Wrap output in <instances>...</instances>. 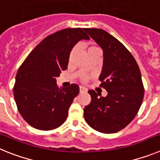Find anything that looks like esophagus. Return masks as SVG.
I'll return each instance as SVG.
<instances>
[{"mask_svg": "<svg viewBox=\"0 0 160 160\" xmlns=\"http://www.w3.org/2000/svg\"><path fill=\"white\" fill-rule=\"evenodd\" d=\"M87 89L83 87H79V92L82 93V92H87Z\"/></svg>", "mask_w": 160, "mask_h": 160, "instance_id": "esophagus-1", "label": "esophagus"}]
</instances>
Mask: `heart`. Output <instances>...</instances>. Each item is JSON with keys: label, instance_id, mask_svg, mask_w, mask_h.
Here are the masks:
<instances>
[{"label": "heart", "instance_id": "obj_1", "mask_svg": "<svg viewBox=\"0 0 160 160\" xmlns=\"http://www.w3.org/2000/svg\"><path fill=\"white\" fill-rule=\"evenodd\" d=\"M90 48H94V47H90Z\"/></svg>", "mask_w": 160, "mask_h": 160}]
</instances>
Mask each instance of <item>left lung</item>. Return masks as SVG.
I'll return each mask as SVG.
<instances>
[{"instance_id": "8db88e82", "label": "left lung", "mask_w": 160, "mask_h": 160, "mask_svg": "<svg viewBox=\"0 0 160 160\" xmlns=\"http://www.w3.org/2000/svg\"><path fill=\"white\" fill-rule=\"evenodd\" d=\"M85 31L102 49L103 66L100 87L106 97L90 90L91 102L84 108L90 128L106 134L118 132L134 119L144 95L141 73L136 61L125 46L107 31L89 28Z\"/></svg>"}]
</instances>
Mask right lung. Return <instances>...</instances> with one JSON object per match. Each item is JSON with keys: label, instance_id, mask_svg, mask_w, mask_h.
Here are the masks:
<instances>
[{"label": "right lung", "instance_id": "obj_1", "mask_svg": "<svg viewBox=\"0 0 160 160\" xmlns=\"http://www.w3.org/2000/svg\"><path fill=\"white\" fill-rule=\"evenodd\" d=\"M81 28H68L46 37L28 55L16 76L13 94L24 119L32 128L49 131L64 123L79 87L62 89L56 78L67 69L72 49L90 37Z\"/></svg>", "mask_w": 160, "mask_h": 160}]
</instances>
